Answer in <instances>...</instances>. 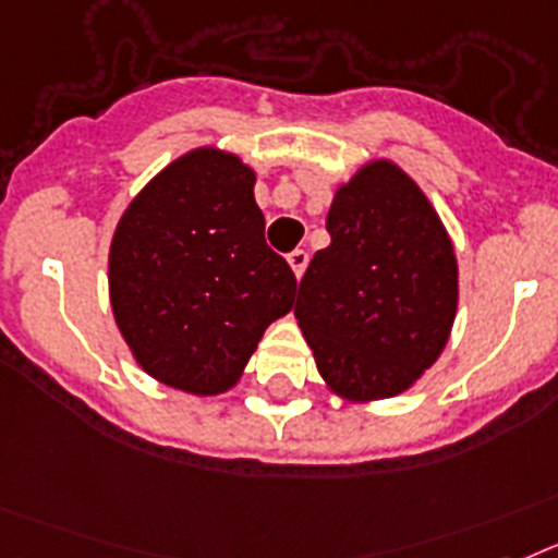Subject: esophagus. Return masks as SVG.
<instances>
[{"mask_svg":"<svg viewBox=\"0 0 558 558\" xmlns=\"http://www.w3.org/2000/svg\"><path fill=\"white\" fill-rule=\"evenodd\" d=\"M289 266H292V272L298 275V278H303V272H306V266H308V252L306 250L289 252Z\"/></svg>","mask_w":558,"mask_h":558,"instance_id":"esophagus-1","label":"esophagus"}]
</instances>
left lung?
Segmentation results:
<instances>
[{"label": "left lung", "mask_w": 558, "mask_h": 558, "mask_svg": "<svg viewBox=\"0 0 558 558\" xmlns=\"http://www.w3.org/2000/svg\"><path fill=\"white\" fill-rule=\"evenodd\" d=\"M326 230L331 244L308 264L294 306L319 373L351 401L404 393L449 339L452 241L393 162L365 165L339 187Z\"/></svg>", "instance_id": "8db88e82"}]
</instances>
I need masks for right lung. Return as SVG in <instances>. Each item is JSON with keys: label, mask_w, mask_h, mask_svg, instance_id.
<instances>
[{"label": "right lung", "mask_w": 558, "mask_h": 558, "mask_svg": "<svg viewBox=\"0 0 558 558\" xmlns=\"http://www.w3.org/2000/svg\"><path fill=\"white\" fill-rule=\"evenodd\" d=\"M252 187L239 157L198 148L145 185L111 241L120 333L143 371L187 393L235 385L266 326L294 306L298 278L266 246Z\"/></svg>", "instance_id": "obj_1"}]
</instances>
